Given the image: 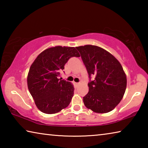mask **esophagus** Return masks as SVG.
Listing matches in <instances>:
<instances>
[{"label":"esophagus","mask_w":148,"mask_h":148,"mask_svg":"<svg viewBox=\"0 0 148 148\" xmlns=\"http://www.w3.org/2000/svg\"><path fill=\"white\" fill-rule=\"evenodd\" d=\"M74 84H75V85H76V86H78V85L79 84V83H74Z\"/></svg>","instance_id":"esophagus-1"}]
</instances>
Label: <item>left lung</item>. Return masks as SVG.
<instances>
[{"mask_svg": "<svg viewBox=\"0 0 148 148\" xmlns=\"http://www.w3.org/2000/svg\"><path fill=\"white\" fill-rule=\"evenodd\" d=\"M91 76L89 92L83 98L85 106L96 113L113 110L123 97L127 77L118 60L106 50L92 45L76 47Z\"/></svg>", "mask_w": 148, "mask_h": 148, "instance_id": "8db88e82", "label": "left lung"}]
</instances>
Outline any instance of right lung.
<instances>
[{"label": "right lung", "instance_id": "add662e5", "mask_svg": "<svg viewBox=\"0 0 148 148\" xmlns=\"http://www.w3.org/2000/svg\"><path fill=\"white\" fill-rule=\"evenodd\" d=\"M79 56L74 47L57 46L45 49L32 62L27 76V86L42 112L56 114L71 103L73 85L59 77L69 59Z\"/></svg>", "mask_w": 148, "mask_h": 148}]
</instances>
